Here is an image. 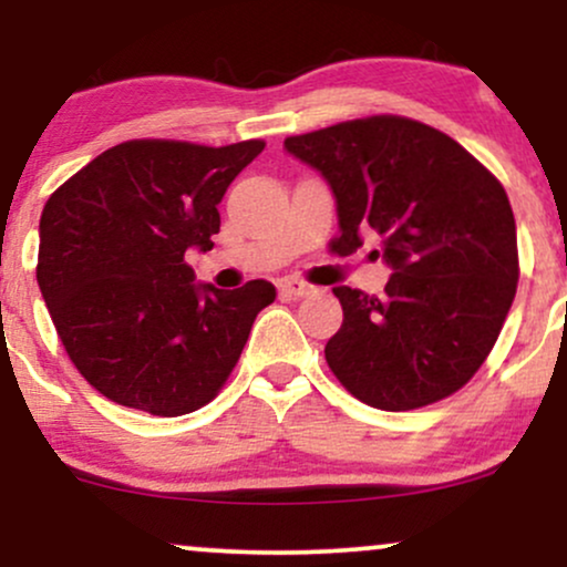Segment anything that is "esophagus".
Segmentation results:
<instances>
[{
  "label": "esophagus",
  "instance_id": "1",
  "mask_svg": "<svg viewBox=\"0 0 567 567\" xmlns=\"http://www.w3.org/2000/svg\"><path fill=\"white\" fill-rule=\"evenodd\" d=\"M277 288L282 296H288V298H303V296H309V292H315V288H311L309 282H303V279H298V277L279 279Z\"/></svg>",
  "mask_w": 567,
  "mask_h": 567
}]
</instances>
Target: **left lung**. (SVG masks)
<instances>
[{
	"mask_svg": "<svg viewBox=\"0 0 567 567\" xmlns=\"http://www.w3.org/2000/svg\"><path fill=\"white\" fill-rule=\"evenodd\" d=\"M285 148L333 188L336 252L375 231L394 269L383 296L333 288L343 324L324 360L341 386L392 413L466 386L517 292V226L501 181L451 135L396 114L290 135Z\"/></svg>",
	"mask_w": 567,
	"mask_h": 567,
	"instance_id": "left-lung-1",
	"label": "left lung"
}]
</instances>
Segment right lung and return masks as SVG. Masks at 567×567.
Wrapping results in <instances>:
<instances>
[{"instance_id": "1", "label": "right lung", "mask_w": 567, "mask_h": 567, "mask_svg": "<svg viewBox=\"0 0 567 567\" xmlns=\"http://www.w3.org/2000/svg\"><path fill=\"white\" fill-rule=\"evenodd\" d=\"M266 143H116L50 194L37 282L84 381L116 405L194 413L224 389L275 285L197 288L186 250H210L218 202Z\"/></svg>"}]
</instances>
